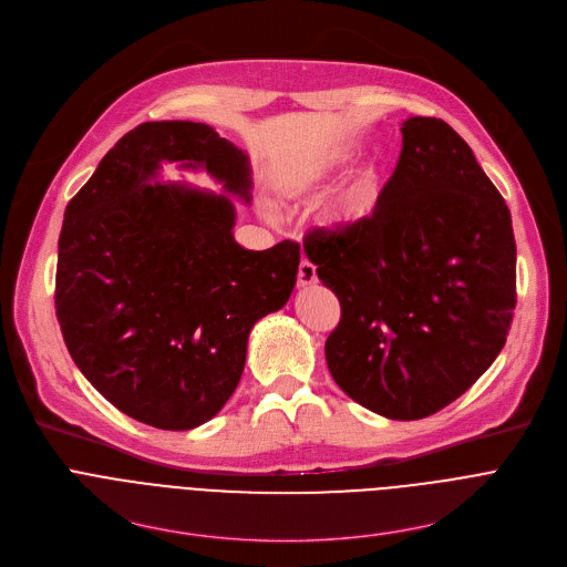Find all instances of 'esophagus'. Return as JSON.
Masks as SVG:
<instances>
[{
    "mask_svg": "<svg viewBox=\"0 0 567 567\" xmlns=\"http://www.w3.org/2000/svg\"><path fill=\"white\" fill-rule=\"evenodd\" d=\"M316 282V267L309 260H300L298 265V285L311 287Z\"/></svg>",
    "mask_w": 567,
    "mask_h": 567,
    "instance_id": "obj_1",
    "label": "esophagus"
}]
</instances>
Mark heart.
I'll list each match as a JSON object with an SVG mask.
<instances>
[{
    "instance_id": "1",
    "label": "heart",
    "mask_w": 567,
    "mask_h": 567,
    "mask_svg": "<svg viewBox=\"0 0 567 567\" xmlns=\"http://www.w3.org/2000/svg\"><path fill=\"white\" fill-rule=\"evenodd\" d=\"M318 184L316 173H307L300 177H293L287 184L289 195H305ZM372 206V190H370V179H359L352 188H348L330 208V221L334 224H348L365 217Z\"/></svg>"
}]
</instances>
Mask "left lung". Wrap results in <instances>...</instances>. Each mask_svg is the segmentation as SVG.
<instances>
[{"label":"left lung","mask_w":567,"mask_h":567,"mask_svg":"<svg viewBox=\"0 0 567 567\" xmlns=\"http://www.w3.org/2000/svg\"><path fill=\"white\" fill-rule=\"evenodd\" d=\"M370 217L316 228L305 254L341 302L326 341L339 388L388 420L429 417L501 354L516 307L509 208L442 118L401 125Z\"/></svg>","instance_id":"obj_1"}]
</instances>
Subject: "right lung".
Here are the masks:
<instances>
[{
  "label": "right lung",
  "instance_id": "right-lung-1",
  "mask_svg": "<svg viewBox=\"0 0 567 567\" xmlns=\"http://www.w3.org/2000/svg\"><path fill=\"white\" fill-rule=\"evenodd\" d=\"M164 161L251 199L249 156L210 125L141 123L66 204L55 316L73 363L121 413L188 431L237 388L251 328L293 291L300 245L239 247L228 195L150 184Z\"/></svg>",
  "mask_w": 567,
  "mask_h": 567
}]
</instances>
